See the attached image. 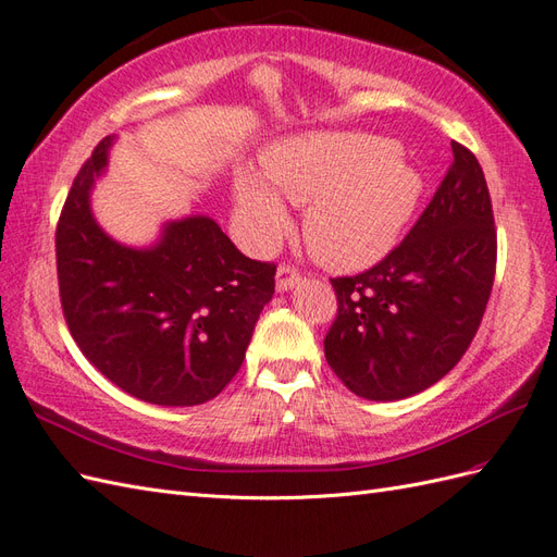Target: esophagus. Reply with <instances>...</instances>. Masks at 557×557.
Here are the masks:
<instances>
[{"mask_svg": "<svg viewBox=\"0 0 557 557\" xmlns=\"http://www.w3.org/2000/svg\"><path fill=\"white\" fill-rule=\"evenodd\" d=\"M301 280V275H299V270H296L294 265H289V263H282L280 268H277V292H287V289H292L296 282Z\"/></svg>", "mask_w": 557, "mask_h": 557, "instance_id": "obj_1", "label": "esophagus"}]
</instances>
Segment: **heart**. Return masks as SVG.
<instances>
[{
	"mask_svg": "<svg viewBox=\"0 0 557 557\" xmlns=\"http://www.w3.org/2000/svg\"><path fill=\"white\" fill-rule=\"evenodd\" d=\"M263 177L239 171L235 203L256 249L275 247L289 227L281 197L306 206L304 237L320 263L360 270L389 251L422 199V177L389 139L315 133L263 153Z\"/></svg>",
	"mask_w": 557,
	"mask_h": 557,
	"instance_id": "obj_1",
	"label": "heart"
}]
</instances>
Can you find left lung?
Wrapping results in <instances>:
<instances>
[{
  "instance_id": "left-lung-1",
  "label": "left lung",
  "mask_w": 557,
  "mask_h": 557,
  "mask_svg": "<svg viewBox=\"0 0 557 557\" xmlns=\"http://www.w3.org/2000/svg\"><path fill=\"white\" fill-rule=\"evenodd\" d=\"M454 163L406 239L377 265L330 280L337 318L325 358L356 396L424 392L468 351L496 275V225L484 171L450 141Z\"/></svg>"
}]
</instances>
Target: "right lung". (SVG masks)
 <instances>
[{"label":"right lung","mask_w":557,"mask_h":557,"mask_svg":"<svg viewBox=\"0 0 557 557\" xmlns=\"http://www.w3.org/2000/svg\"><path fill=\"white\" fill-rule=\"evenodd\" d=\"M111 139L83 163L59 215L63 318L83 356L123 392L157 406L206 404L242 368L277 268L244 256L206 215L168 223L151 249L113 242L89 211Z\"/></svg>","instance_id":"1"}]
</instances>
